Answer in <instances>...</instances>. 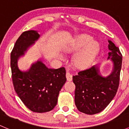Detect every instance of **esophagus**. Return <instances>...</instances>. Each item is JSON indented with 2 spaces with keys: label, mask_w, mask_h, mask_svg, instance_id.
Here are the masks:
<instances>
[{
  "label": "esophagus",
  "mask_w": 129,
  "mask_h": 129,
  "mask_svg": "<svg viewBox=\"0 0 129 129\" xmlns=\"http://www.w3.org/2000/svg\"><path fill=\"white\" fill-rule=\"evenodd\" d=\"M66 78L68 81H71L72 80V75L68 71H67V73H66Z\"/></svg>",
  "instance_id": "1"
}]
</instances>
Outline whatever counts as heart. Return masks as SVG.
<instances>
[{
	"label": "heart",
	"instance_id": "1",
	"mask_svg": "<svg viewBox=\"0 0 129 129\" xmlns=\"http://www.w3.org/2000/svg\"><path fill=\"white\" fill-rule=\"evenodd\" d=\"M92 39L87 36L79 39L75 42L74 46L66 50V52H70L72 50H78L83 47L74 57V62L77 67L84 68L90 63L99 50V45L96 42L91 41ZM60 58L62 56L60 55Z\"/></svg>",
	"mask_w": 129,
	"mask_h": 129
}]
</instances>
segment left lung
Returning a JSON list of instances; mask_svg holds the SVG:
<instances>
[{
    "mask_svg": "<svg viewBox=\"0 0 129 129\" xmlns=\"http://www.w3.org/2000/svg\"><path fill=\"white\" fill-rule=\"evenodd\" d=\"M108 42L110 50L108 59L111 60L114 64L110 75H102L99 66L95 65L73 76L75 105L84 114L93 115L102 111L112 101L119 87L122 55L119 47L111 40Z\"/></svg>",
    "mask_w": 129,
    "mask_h": 129,
    "instance_id": "obj_1",
    "label": "left lung"
}]
</instances>
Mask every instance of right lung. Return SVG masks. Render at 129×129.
<instances>
[{
  "label": "right lung",
  "instance_id": "obj_1",
  "mask_svg": "<svg viewBox=\"0 0 129 129\" xmlns=\"http://www.w3.org/2000/svg\"><path fill=\"white\" fill-rule=\"evenodd\" d=\"M40 37L36 30L24 32L15 42L10 54V67L14 89L24 105L32 112L43 113L57 105L59 92L66 82L64 67L49 69L38 60L27 71L19 69L17 61Z\"/></svg>",
  "mask_w": 129,
  "mask_h": 129
}]
</instances>
